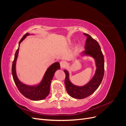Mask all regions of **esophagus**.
Returning <instances> with one entry per match:
<instances>
[{
    "instance_id": "34e87169",
    "label": "esophagus",
    "mask_w": 126,
    "mask_h": 126,
    "mask_svg": "<svg viewBox=\"0 0 126 126\" xmlns=\"http://www.w3.org/2000/svg\"><path fill=\"white\" fill-rule=\"evenodd\" d=\"M66 64H67V62H66V61H61V62H60V65L62 68L65 67Z\"/></svg>"
}]
</instances>
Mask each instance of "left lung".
Returning a JSON list of instances; mask_svg holds the SVG:
<instances>
[{
    "instance_id": "obj_1",
    "label": "left lung",
    "mask_w": 126,
    "mask_h": 126,
    "mask_svg": "<svg viewBox=\"0 0 126 126\" xmlns=\"http://www.w3.org/2000/svg\"><path fill=\"white\" fill-rule=\"evenodd\" d=\"M87 37L85 50L80 54L77 59L81 57L89 56L94 59L96 69L94 75L89 81L83 86L74 85L70 80L69 73L66 69L63 71L66 75L64 83L68 94L75 99L85 98L93 94L96 91L102 80L104 75V57L98 42L88 34L83 33Z\"/></svg>"
}]
</instances>
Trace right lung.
<instances>
[{
    "instance_id": "right-lung-1",
    "label": "right lung",
    "mask_w": 126,
    "mask_h": 126,
    "mask_svg": "<svg viewBox=\"0 0 126 126\" xmlns=\"http://www.w3.org/2000/svg\"><path fill=\"white\" fill-rule=\"evenodd\" d=\"M34 33H27L22 38L19 43V47L15 55L14 60L12 65V75L14 82L20 93L25 97L30 100L39 101L46 98L50 93L51 82L54 77L55 72L60 69V64L56 62L49 66L46 71L41 81L36 85H29L22 82L17 77L16 72V62L19 50V46L21 42L28 36L33 35Z\"/></svg>"
}]
</instances>
